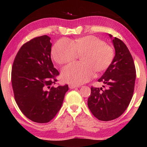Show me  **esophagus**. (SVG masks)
<instances>
[{"mask_svg":"<svg viewBox=\"0 0 147 147\" xmlns=\"http://www.w3.org/2000/svg\"><path fill=\"white\" fill-rule=\"evenodd\" d=\"M78 86H75V85H73V84H69V88L70 89H74V88H78Z\"/></svg>","mask_w":147,"mask_h":147,"instance_id":"esophagus-1","label":"esophagus"}]
</instances>
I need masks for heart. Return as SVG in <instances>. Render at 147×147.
I'll return each instance as SVG.
<instances>
[{
	"label": "heart",
	"instance_id": "b5f03b06",
	"mask_svg": "<svg viewBox=\"0 0 147 147\" xmlns=\"http://www.w3.org/2000/svg\"><path fill=\"white\" fill-rule=\"evenodd\" d=\"M52 55L60 65L74 61L82 56L81 63L69 64L61 73L64 82L80 85L90 80L93 71L102 73L111 65L115 58V50L97 37L87 36L71 42L67 39L58 41L52 49Z\"/></svg>",
	"mask_w": 147,
	"mask_h": 147
}]
</instances>
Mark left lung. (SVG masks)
I'll list each match as a JSON object with an SVG mask.
<instances>
[{"label":"left lung","mask_w":147,"mask_h":147,"mask_svg":"<svg viewBox=\"0 0 147 147\" xmlns=\"http://www.w3.org/2000/svg\"><path fill=\"white\" fill-rule=\"evenodd\" d=\"M110 38L112 37L109 34ZM113 43L115 56L111 65L98 80L107 88L91 87L88 105L92 114L98 120L109 121L123 114L132 98L136 77L132 56L123 41L115 38ZM105 88V86H103Z\"/></svg>","instance_id":"left-lung-1"}]
</instances>
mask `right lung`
Wrapping results in <instances>:
<instances>
[{"mask_svg": "<svg viewBox=\"0 0 147 147\" xmlns=\"http://www.w3.org/2000/svg\"><path fill=\"white\" fill-rule=\"evenodd\" d=\"M48 36L23 45L14 59L11 84L14 98L27 118L38 123L51 121L60 109L68 85L53 86L59 73L51 60Z\"/></svg>", "mask_w": 147, "mask_h": 147, "instance_id": "1", "label": "right lung"}]
</instances>
